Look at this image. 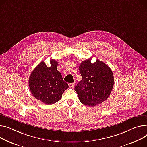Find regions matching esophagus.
<instances>
[{"instance_id": "34e87169", "label": "esophagus", "mask_w": 147, "mask_h": 147, "mask_svg": "<svg viewBox=\"0 0 147 147\" xmlns=\"http://www.w3.org/2000/svg\"><path fill=\"white\" fill-rule=\"evenodd\" d=\"M68 86H69V87H71V88H73V87H74L75 86V83H69V84H68Z\"/></svg>"}]
</instances>
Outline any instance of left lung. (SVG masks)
I'll list each match as a JSON object with an SVG mask.
<instances>
[{"instance_id": "left-lung-1", "label": "left lung", "mask_w": 147, "mask_h": 147, "mask_svg": "<svg viewBox=\"0 0 147 147\" xmlns=\"http://www.w3.org/2000/svg\"><path fill=\"white\" fill-rule=\"evenodd\" d=\"M79 71L82 80L74 90L83 104L94 106L108 98L114 84L113 73L109 66L98 59L92 63L89 58L82 62Z\"/></svg>"}]
</instances>
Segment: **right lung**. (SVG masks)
Here are the masks:
<instances>
[{"instance_id":"obj_1","label":"right lung","mask_w":147,"mask_h":147,"mask_svg":"<svg viewBox=\"0 0 147 147\" xmlns=\"http://www.w3.org/2000/svg\"><path fill=\"white\" fill-rule=\"evenodd\" d=\"M50 67L42 61L31 73L29 78V87L35 98L47 105L56 103L61 99L68 86L57 69L58 62L50 60Z\"/></svg>"}]
</instances>
